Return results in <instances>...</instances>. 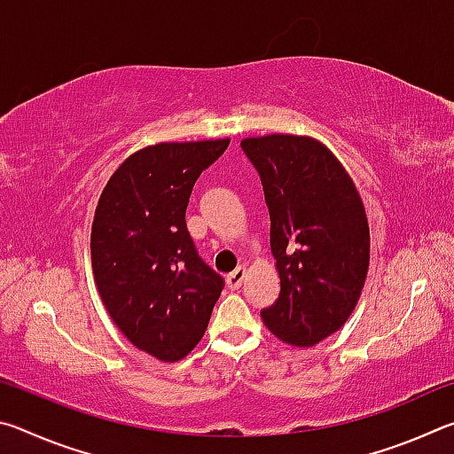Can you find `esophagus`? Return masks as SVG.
Listing matches in <instances>:
<instances>
[{"mask_svg": "<svg viewBox=\"0 0 454 454\" xmlns=\"http://www.w3.org/2000/svg\"><path fill=\"white\" fill-rule=\"evenodd\" d=\"M244 278H246V268H244V266H238L234 272H230V274L226 276V284H228V288L238 290V288L242 286Z\"/></svg>", "mask_w": 454, "mask_h": 454, "instance_id": "esophagus-1", "label": "esophagus"}]
</instances>
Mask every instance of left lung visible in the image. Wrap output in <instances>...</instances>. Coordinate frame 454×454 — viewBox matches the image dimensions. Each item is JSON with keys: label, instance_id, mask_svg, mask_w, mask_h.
<instances>
[{"label": "left lung", "instance_id": "obj_1", "mask_svg": "<svg viewBox=\"0 0 454 454\" xmlns=\"http://www.w3.org/2000/svg\"><path fill=\"white\" fill-rule=\"evenodd\" d=\"M270 212L278 301L260 317L290 347L309 348L344 326L363 292L371 230L355 182L310 136L244 137Z\"/></svg>", "mask_w": 454, "mask_h": 454}]
</instances>
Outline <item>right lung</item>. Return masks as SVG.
<instances>
[{
    "instance_id": "add662e5",
    "label": "right lung",
    "mask_w": 454,
    "mask_h": 454,
    "mask_svg": "<svg viewBox=\"0 0 454 454\" xmlns=\"http://www.w3.org/2000/svg\"><path fill=\"white\" fill-rule=\"evenodd\" d=\"M230 140L160 142L107 180L91 224V268L107 314L136 348L162 363L194 350L224 288L186 228L192 188Z\"/></svg>"
}]
</instances>
